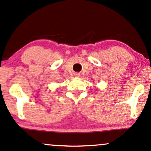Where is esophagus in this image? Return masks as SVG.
I'll return each instance as SVG.
<instances>
[{
  "instance_id": "esophagus-1",
  "label": "esophagus",
  "mask_w": 151,
  "mask_h": 151,
  "mask_svg": "<svg viewBox=\"0 0 151 151\" xmlns=\"http://www.w3.org/2000/svg\"><path fill=\"white\" fill-rule=\"evenodd\" d=\"M80 73H79V72H76V73H74V77H80Z\"/></svg>"
}]
</instances>
